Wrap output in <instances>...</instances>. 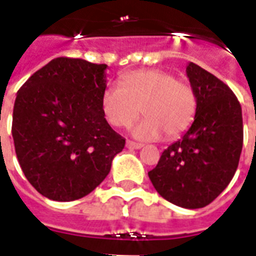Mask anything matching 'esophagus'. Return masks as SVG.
I'll list each match as a JSON object with an SVG mask.
<instances>
[{"label": "esophagus", "instance_id": "34e87169", "mask_svg": "<svg viewBox=\"0 0 256 256\" xmlns=\"http://www.w3.org/2000/svg\"><path fill=\"white\" fill-rule=\"evenodd\" d=\"M126 146H128V150H140V148H142V144L134 142V141H128V142H126Z\"/></svg>", "mask_w": 256, "mask_h": 256}]
</instances>
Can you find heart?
Returning a JSON list of instances; mask_svg holds the SVG:
<instances>
[{
	"label": "heart",
	"mask_w": 256,
	"mask_h": 256,
	"mask_svg": "<svg viewBox=\"0 0 256 256\" xmlns=\"http://www.w3.org/2000/svg\"><path fill=\"white\" fill-rule=\"evenodd\" d=\"M122 86L108 84L101 106L106 120L115 128H133L136 138L150 141L164 136L176 138L192 126L198 108L196 93L188 82L163 70H141L123 75Z\"/></svg>",
	"instance_id": "obj_1"
}]
</instances>
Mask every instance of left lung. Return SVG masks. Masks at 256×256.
Listing matches in <instances>:
<instances>
[{"label":"left lung","mask_w":256,"mask_h":256,"mask_svg":"<svg viewBox=\"0 0 256 256\" xmlns=\"http://www.w3.org/2000/svg\"><path fill=\"white\" fill-rule=\"evenodd\" d=\"M186 75L198 98L194 120L182 138L163 150L148 176L167 202L202 208L220 196L237 170L242 106L228 84L198 64L189 63Z\"/></svg>","instance_id":"left-lung-1"}]
</instances>
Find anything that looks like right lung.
Listing matches in <instances>:
<instances>
[{"label": "right lung", "instance_id": "obj_1", "mask_svg": "<svg viewBox=\"0 0 256 256\" xmlns=\"http://www.w3.org/2000/svg\"><path fill=\"white\" fill-rule=\"evenodd\" d=\"M106 64L58 58L18 92L12 136L26 178L42 196L72 202L89 194L111 170L124 138L101 106Z\"/></svg>", "mask_w": 256, "mask_h": 256}]
</instances>
